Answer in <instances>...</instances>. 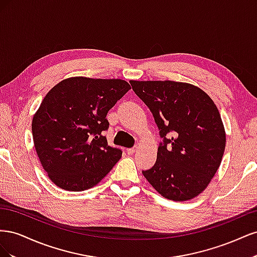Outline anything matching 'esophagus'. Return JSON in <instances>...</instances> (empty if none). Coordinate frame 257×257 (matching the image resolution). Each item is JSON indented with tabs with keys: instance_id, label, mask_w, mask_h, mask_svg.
I'll return each mask as SVG.
<instances>
[{
	"instance_id": "esophagus-1",
	"label": "esophagus",
	"mask_w": 257,
	"mask_h": 257,
	"mask_svg": "<svg viewBox=\"0 0 257 257\" xmlns=\"http://www.w3.org/2000/svg\"><path fill=\"white\" fill-rule=\"evenodd\" d=\"M126 152L128 154H134L136 152V148H130V149H126Z\"/></svg>"
}]
</instances>
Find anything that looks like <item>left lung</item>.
Instances as JSON below:
<instances>
[{"instance_id": "obj_1", "label": "left lung", "mask_w": 257, "mask_h": 257, "mask_svg": "<svg viewBox=\"0 0 257 257\" xmlns=\"http://www.w3.org/2000/svg\"><path fill=\"white\" fill-rule=\"evenodd\" d=\"M152 112L164 143L157 162L143 175L163 197L198 196L219 169L226 145L221 114L205 91L186 82L130 81ZM169 135L170 139H166Z\"/></svg>"}]
</instances>
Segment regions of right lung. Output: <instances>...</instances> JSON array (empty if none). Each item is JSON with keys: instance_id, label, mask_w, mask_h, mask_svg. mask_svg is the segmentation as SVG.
I'll use <instances>...</instances> for the list:
<instances>
[{"instance_id": "add662e5", "label": "right lung", "mask_w": 257, "mask_h": 257, "mask_svg": "<svg viewBox=\"0 0 257 257\" xmlns=\"http://www.w3.org/2000/svg\"><path fill=\"white\" fill-rule=\"evenodd\" d=\"M131 89L122 79L71 77L46 94L33 115L37 157L50 180L71 192L95 186L122 157L108 146L106 115Z\"/></svg>"}]
</instances>
